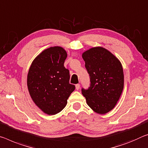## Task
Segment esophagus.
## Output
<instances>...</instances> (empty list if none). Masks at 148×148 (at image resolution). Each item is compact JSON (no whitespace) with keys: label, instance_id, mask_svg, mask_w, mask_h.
I'll return each instance as SVG.
<instances>
[{"label":"esophagus","instance_id":"obj_1","mask_svg":"<svg viewBox=\"0 0 148 148\" xmlns=\"http://www.w3.org/2000/svg\"><path fill=\"white\" fill-rule=\"evenodd\" d=\"M79 87H80V85H79V84H76V90H79Z\"/></svg>","mask_w":148,"mask_h":148}]
</instances>
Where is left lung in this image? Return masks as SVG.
Returning <instances> with one entry per match:
<instances>
[{
	"instance_id": "left-lung-1",
	"label": "left lung",
	"mask_w": 148,
	"mask_h": 148,
	"mask_svg": "<svg viewBox=\"0 0 148 148\" xmlns=\"http://www.w3.org/2000/svg\"><path fill=\"white\" fill-rule=\"evenodd\" d=\"M90 77V87L82 90L87 104L93 111L104 114L114 109L124 88L121 62L102 47H95L82 53Z\"/></svg>"
}]
</instances>
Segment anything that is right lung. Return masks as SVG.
Returning a JSON list of instances; mask_svg holds the SVG:
<instances>
[{
	"instance_id": "1",
	"label": "right lung",
	"mask_w": 148,
	"mask_h": 148,
	"mask_svg": "<svg viewBox=\"0 0 148 148\" xmlns=\"http://www.w3.org/2000/svg\"><path fill=\"white\" fill-rule=\"evenodd\" d=\"M67 53L59 46L45 49L33 60L27 85L33 101L44 113L54 115L66 107L75 90L69 83V70L64 66Z\"/></svg>"
}]
</instances>
